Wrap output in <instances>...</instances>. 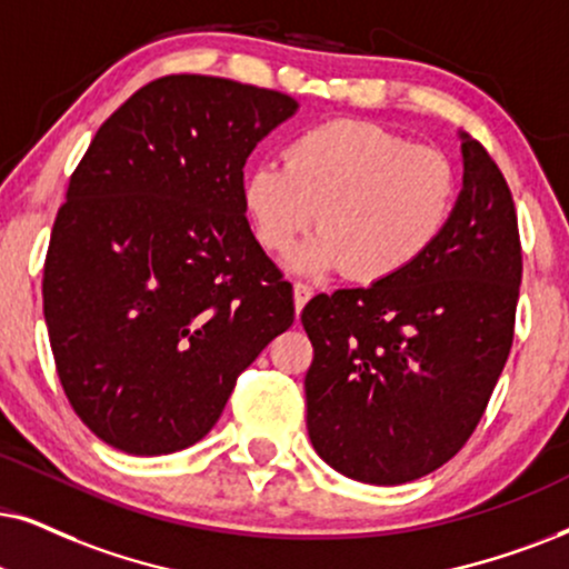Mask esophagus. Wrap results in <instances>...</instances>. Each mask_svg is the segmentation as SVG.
<instances>
[{"mask_svg":"<svg viewBox=\"0 0 569 569\" xmlns=\"http://www.w3.org/2000/svg\"><path fill=\"white\" fill-rule=\"evenodd\" d=\"M312 286L309 283H301V280H297V283H293V307H297V315L301 312V309H305V305L309 299H312Z\"/></svg>","mask_w":569,"mask_h":569,"instance_id":"1","label":"esophagus"}]
</instances>
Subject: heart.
Listing matches in <instances>:
<instances>
[{
	"label": "heart",
	"mask_w": 569,
	"mask_h": 569,
	"mask_svg": "<svg viewBox=\"0 0 569 569\" xmlns=\"http://www.w3.org/2000/svg\"><path fill=\"white\" fill-rule=\"evenodd\" d=\"M283 160L249 172L243 201L272 254H286L318 218L320 236L291 260L301 272L386 283L415 268L455 220V160L378 123L312 126L286 143Z\"/></svg>",
	"instance_id": "b5f03b06"
}]
</instances>
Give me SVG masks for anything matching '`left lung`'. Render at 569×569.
<instances>
[{"label": "left lung", "instance_id": "obj_1", "mask_svg": "<svg viewBox=\"0 0 569 569\" xmlns=\"http://www.w3.org/2000/svg\"><path fill=\"white\" fill-rule=\"evenodd\" d=\"M441 241L368 289L318 293L301 312L315 357L305 378L315 451L376 486L449 462L478 428L515 341L522 247L512 191L476 139Z\"/></svg>", "mask_w": 569, "mask_h": 569}]
</instances>
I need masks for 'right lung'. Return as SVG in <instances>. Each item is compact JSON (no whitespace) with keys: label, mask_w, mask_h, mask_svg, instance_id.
I'll use <instances>...</instances> for the list:
<instances>
[{"label":"right lung","mask_w":569,"mask_h":569,"mask_svg":"<svg viewBox=\"0 0 569 569\" xmlns=\"http://www.w3.org/2000/svg\"><path fill=\"white\" fill-rule=\"evenodd\" d=\"M293 110L289 93L228 78H157L104 120L70 176L44 318L64 397L114 449L197 443L291 328V283L243 214V164Z\"/></svg>","instance_id":"1"}]
</instances>
